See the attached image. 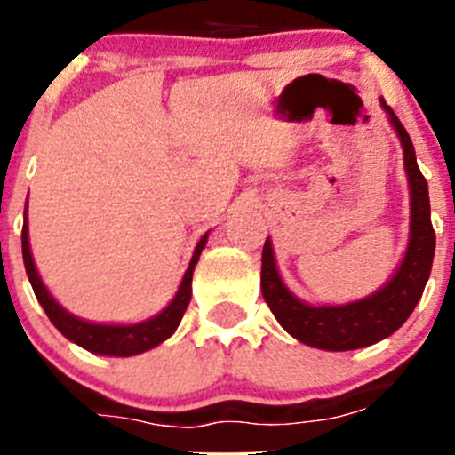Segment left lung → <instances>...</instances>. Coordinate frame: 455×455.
Returning <instances> with one entry per match:
<instances>
[{"mask_svg": "<svg viewBox=\"0 0 455 455\" xmlns=\"http://www.w3.org/2000/svg\"><path fill=\"white\" fill-rule=\"evenodd\" d=\"M380 103L389 114V121L401 139L411 191L410 246H407L405 259L396 275L379 292L355 301V304L308 306L292 297V292L283 286L277 266H275L270 240H266L264 251H261V295H264L270 313L297 341L321 347V350H359V347L371 346V343L396 332L405 323L407 316L414 313L431 273L435 233L431 227L427 180L416 163V151L410 134L398 121L396 114L392 112V108L385 100Z\"/></svg>", "mask_w": 455, "mask_h": 455, "instance_id": "left-lung-1", "label": "left lung"}]
</instances>
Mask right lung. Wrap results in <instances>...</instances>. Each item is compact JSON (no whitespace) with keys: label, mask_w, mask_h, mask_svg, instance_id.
<instances>
[{"label":"right lung","mask_w":455,"mask_h":455,"mask_svg":"<svg viewBox=\"0 0 455 455\" xmlns=\"http://www.w3.org/2000/svg\"><path fill=\"white\" fill-rule=\"evenodd\" d=\"M204 244L206 233L200 237L198 246H196V253L191 257V264L189 268H187L185 277H182V283L180 288H178L176 297H173V301L163 310V313L156 315L154 319L142 321V323L134 325H100L76 319V316L66 313V310L52 299L48 288H45L44 282L39 279L35 261H32L28 246V227L24 224V228H21V253H24L26 273H28L32 291H35L39 304L44 306L48 319L52 321L54 328H57L63 337L75 341L76 346L85 347V350L94 352V355L105 356L140 355V352L151 350V347H156L158 343H163L164 339L172 337L173 330L178 328V323H180L182 315H185L187 306H189L191 301V277H194V268L196 264H198Z\"/></svg>","instance_id":"right-lung-1"}]
</instances>
